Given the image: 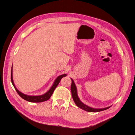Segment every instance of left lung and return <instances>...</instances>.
<instances>
[{"instance_id":"obj_1","label":"left lung","mask_w":135,"mask_h":135,"mask_svg":"<svg viewBox=\"0 0 135 135\" xmlns=\"http://www.w3.org/2000/svg\"><path fill=\"white\" fill-rule=\"evenodd\" d=\"M71 95L73 100H74L75 104L78 107H79V108L83 109L85 111H87L88 112H99L101 111H103V110H107L110 108V107L105 108H102V109H95V108H92L91 107H89L88 106L84 104L82 102H81L79 98L78 97V93H77V89L74 83V81L73 80V79H71Z\"/></svg>"}]
</instances>
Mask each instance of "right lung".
Returning <instances> with one entry per match:
<instances>
[{
    "label": "right lung",
    "mask_w": 135,
    "mask_h": 135,
    "mask_svg": "<svg viewBox=\"0 0 135 135\" xmlns=\"http://www.w3.org/2000/svg\"><path fill=\"white\" fill-rule=\"evenodd\" d=\"M66 76V74H64L62 75H59L57 78L55 79L54 84L52 85V87H51V88L49 89V90L46 93L43 94L42 95H39V96H30V95H25L22 92H20V91H18V89H17V88L16 87L15 85L14 84L13 82V76H12V68L11 69V81L12 83L13 84V87H15L16 91H17V93L19 95V96L22 97L23 99H24L25 100H26L27 101L31 102V103H41V102H43V101H46L48 100H49V99L51 97V96H52V93H54L55 88H56V87L57 86V85L59 84V83H60V81L61 80V79L63 77Z\"/></svg>",
    "instance_id": "obj_1"
}]
</instances>
